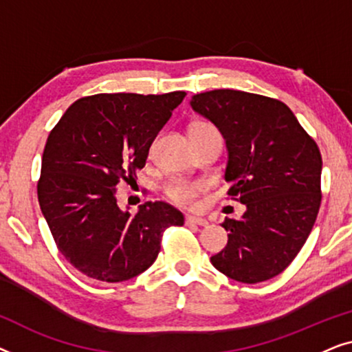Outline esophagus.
<instances>
[{
    "label": "esophagus",
    "mask_w": 352,
    "mask_h": 352,
    "mask_svg": "<svg viewBox=\"0 0 352 352\" xmlns=\"http://www.w3.org/2000/svg\"><path fill=\"white\" fill-rule=\"evenodd\" d=\"M186 224H195V226H201V228H206V226H208V221L205 218H197V216H187Z\"/></svg>",
    "instance_id": "1"
}]
</instances>
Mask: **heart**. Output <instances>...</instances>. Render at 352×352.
<instances>
[{
    "label": "heart",
    "instance_id": "b5f03b06",
    "mask_svg": "<svg viewBox=\"0 0 352 352\" xmlns=\"http://www.w3.org/2000/svg\"><path fill=\"white\" fill-rule=\"evenodd\" d=\"M190 136L195 134H219L208 122H197L190 126ZM206 182L190 179H175L165 187V194L173 204L179 206H195L201 194H205Z\"/></svg>",
    "mask_w": 352,
    "mask_h": 352
}]
</instances>
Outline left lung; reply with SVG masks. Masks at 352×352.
Here are the masks:
<instances>
[{
	"label": "left lung",
	"mask_w": 352,
	"mask_h": 352,
	"mask_svg": "<svg viewBox=\"0 0 352 352\" xmlns=\"http://www.w3.org/2000/svg\"><path fill=\"white\" fill-rule=\"evenodd\" d=\"M192 109L226 139L228 195L247 206L226 218L228 245L211 264L232 280L258 283L290 266L320 208L322 157L280 100L235 89L195 94Z\"/></svg>",
	"instance_id": "left-lung-1"
}]
</instances>
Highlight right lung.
Masks as SVG:
<instances>
[{
    "label": "right lung",
    "instance_id": "1",
    "mask_svg": "<svg viewBox=\"0 0 352 352\" xmlns=\"http://www.w3.org/2000/svg\"><path fill=\"white\" fill-rule=\"evenodd\" d=\"M184 91L94 94L67 109L47 136L38 201L67 261L100 282H123L153 264L163 232L184 224L165 201L136 214L117 205V184L134 179Z\"/></svg>",
    "mask_w": 352,
    "mask_h": 352
}]
</instances>
